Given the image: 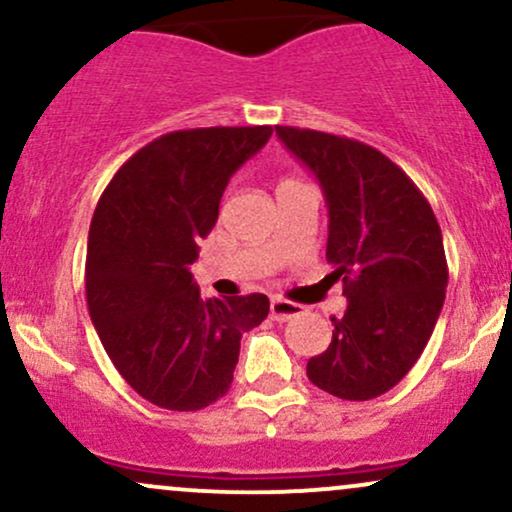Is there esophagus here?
Segmentation results:
<instances>
[{
  "mask_svg": "<svg viewBox=\"0 0 512 512\" xmlns=\"http://www.w3.org/2000/svg\"><path fill=\"white\" fill-rule=\"evenodd\" d=\"M269 313H272L276 322H289L293 317L303 313V305L284 301V298H272V303H269Z\"/></svg>",
  "mask_w": 512,
  "mask_h": 512,
  "instance_id": "esophagus-1",
  "label": "esophagus"
}]
</instances>
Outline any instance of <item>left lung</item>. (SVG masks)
<instances>
[{"label":"left lung","mask_w":512,"mask_h":512,"mask_svg":"<svg viewBox=\"0 0 512 512\" xmlns=\"http://www.w3.org/2000/svg\"><path fill=\"white\" fill-rule=\"evenodd\" d=\"M276 137L315 173L330 211L327 262L349 305L332 344L308 361L310 383L366 402L419 361L448 286L443 236L428 199L373 146L276 125Z\"/></svg>","instance_id":"left-lung-1"}]
</instances>
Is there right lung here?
I'll return each instance as SVG.
<instances>
[{"label": "right lung", "instance_id": "1", "mask_svg": "<svg viewBox=\"0 0 512 512\" xmlns=\"http://www.w3.org/2000/svg\"><path fill=\"white\" fill-rule=\"evenodd\" d=\"M274 129L163 134L115 173L88 231L86 303L117 373L170 411L214 404L233 383L240 337L269 313L264 293L204 301L190 264L236 170Z\"/></svg>", "mask_w": 512, "mask_h": 512}]
</instances>
